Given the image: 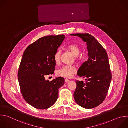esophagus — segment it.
Listing matches in <instances>:
<instances>
[{"label": "esophagus", "mask_w": 128, "mask_h": 128, "mask_svg": "<svg viewBox=\"0 0 128 128\" xmlns=\"http://www.w3.org/2000/svg\"><path fill=\"white\" fill-rule=\"evenodd\" d=\"M65 81L66 83H68V82H70V80L69 79H65Z\"/></svg>", "instance_id": "esophagus-1"}]
</instances>
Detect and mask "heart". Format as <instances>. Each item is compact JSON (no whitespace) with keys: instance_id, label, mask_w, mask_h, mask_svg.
Segmentation results:
<instances>
[{"instance_id":"heart-1","label":"heart","mask_w":128,"mask_h":128,"mask_svg":"<svg viewBox=\"0 0 128 128\" xmlns=\"http://www.w3.org/2000/svg\"><path fill=\"white\" fill-rule=\"evenodd\" d=\"M66 48L70 51L75 57L78 56L81 52L80 47L75 44H69L67 46ZM60 57L61 51L60 50H58L54 56V60L56 64H59L60 62ZM76 71L77 70L74 66L66 65L59 69L57 72V74L59 76L69 78L72 77L73 75L76 73Z\"/></svg>"}]
</instances>
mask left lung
Wrapping results in <instances>:
<instances>
[{
    "instance_id": "8db88e82",
    "label": "left lung",
    "mask_w": 128,
    "mask_h": 128,
    "mask_svg": "<svg viewBox=\"0 0 128 128\" xmlns=\"http://www.w3.org/2000/svg\"><path fill=\"white\" fill-rule=\"evenodd\" d=\"M86 42L88 60L79 68L77 75L86 78L76 81L77 86L74 93L76 102L80 106L90 109L100 104L108 93L112 75L106 50L92 35L89 34H73Z\"/></svg>"
}]
</instances>
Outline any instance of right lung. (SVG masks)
Returning <instances> with one entry per match:
<instances>
[{
    "instance_id": "right-lung-1",
    "label": "right lung",
    "mask_w": 128,
    "mask_h": 128,
    "mask_svg": "<svg viewBox=\"0 0 128 128\" xmlns=\"http://www.w3.org/2000/svg\"><path fill=\"white\" fill-rule=\"evenodd\" d=\"M64 34L41 38L28 46L22 55L18 72L20 91L24 100L37 109H47L58 98V90L65 82L58 77L49 81L46 75L53 74L56 63L54 56L62 44Z\"/></svg>"
}]
</instances>
